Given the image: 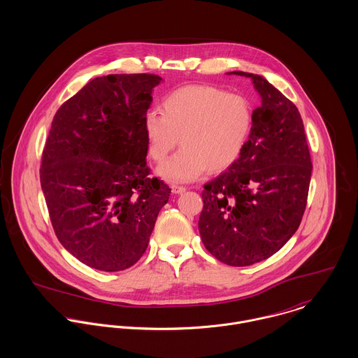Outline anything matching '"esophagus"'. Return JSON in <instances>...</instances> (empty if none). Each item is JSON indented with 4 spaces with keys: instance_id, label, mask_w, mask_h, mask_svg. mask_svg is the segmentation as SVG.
Here are the masks:
<instances>
[{
    "instance_id": "obj_1",
    "label": "esophagus",
    "mask_w": 358,
    "mask_h": 358,
    "mask_svg": "<svg viewBox=\"0 0 358 358\" xmlns=\"http://www.w3.org/2000/svg\"><path fill=\"white\" fill-rule=\"evenodd\" d=\"M171 190H172V193H175V194H182V193L186 192V187L178 186V185H172V186H171Z\"/></svg>"
}]
</instances>
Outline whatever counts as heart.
<instances>
[{
	"label": "heart",
	"instance_id": "heart-1",
	"mask_svg": "<svg viewBox=\"0 0 358 358\" xmlns=\"http://www.w3.org/2000/svg\"><path fill=\"white\" fill-rule=\"evenodd\" d=\"M159 112L146 113L143 132L148 153L155 162H162L178 141L182 145L157 171L172 183L193 182L205 171L229 169L240 159L251 135L248 101L213 85L179 87L164 96Z\"/></svg>",
	"mask_w": 358,
	"mask_h": 358
}]
</instances>
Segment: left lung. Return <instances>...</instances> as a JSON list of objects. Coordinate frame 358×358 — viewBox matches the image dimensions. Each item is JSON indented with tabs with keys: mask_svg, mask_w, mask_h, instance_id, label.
<instances>
[{
	"mask_svg": "<svg viewBox=\"0 0 358 358\" xmlns=\"http://www.w3.org/2000/svg\"><path fill=\"white\" fill-rule=\"evenodd\" d=\"M233 73L252 80L262 104L240 159L205 185L199 230L217 260L241 267L274 255L295 234L313 165L298 107L262 76Z\"/></svg>",
	"mask_w": 358,
	"mask_h": 358,
	"instance_id": "8db88e82",
	"label": "left lung"
}]
</instances>
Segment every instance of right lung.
<instances>
[{"label": "right lung", "mask_w": 358, "mask_h": 358, "mask_svg": "<svg viewBox=\"0 0 358 358\" xmlns=\"http://www.w3.org/2000/svg\"><path fill=\"white\" fill-rule=\"evenodd\" d=\"M155 74H108L63 103L40 180L60 244L80 262L121 271L145 254L171 189L150 176L143 118Z\"/></svg>", "instance_id": "obj_1"}]
</instances>
